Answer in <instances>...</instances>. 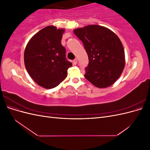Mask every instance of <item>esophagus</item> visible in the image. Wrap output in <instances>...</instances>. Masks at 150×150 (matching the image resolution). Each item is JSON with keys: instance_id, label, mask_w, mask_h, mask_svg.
I'll list each match as a JSON object with an SVG mask.
<instances>
[{"instance_id": "1", "label": "esophagus", "mask_w": 150, "mask_h": 150, "mask_svg": "<svg viewBox=\"0 0 150 150\" xmlns=\"http://www.w3.org/2000/svg\"><path fill=\"white\" fill-rule=\"evenodd\" d=\"M78 59H77V58L74 59L73 60V63H74V64H77V63H78Z\"/></svg>"}]
</instances>
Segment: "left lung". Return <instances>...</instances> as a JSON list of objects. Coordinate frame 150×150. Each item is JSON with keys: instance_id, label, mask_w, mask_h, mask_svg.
<instances>
[{"instance_id": "1", "label": "left lung", "mask_w": 150, "mask_h": 150, "mask_svg": "<svg viewBox=\"0 0 150 150\" xmlns=\"http://www.w3.org/2000/svg\"><path fill=\"white\" fill-rule=\"evenodd\" d=\"M74 33L83 42L88 56L86 79L99 88L114 84L125 65L124 48L117 35L98 25L76 29Z\"/></svg>"}]
</instances>
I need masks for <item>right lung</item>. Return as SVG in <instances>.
<instances>
[{
    "label": "right lung",
    "instance_id": "add662e5",
    "mask_svg": "<svg viewBox=\"0 0 150 150\" xmlns=\"http://www.w3.org/2000/svg\"><path fill=\"white\" fill-rule=\"evenodd\" d=\"M64 29L49 25L32 38L25 47L24 64L35 82L46 89L56 87L67 76L72 63L66 57L61 44Z\"/></svg>",
    "mask_w": 150,
    "mask_h": 150
}]
</instances>
